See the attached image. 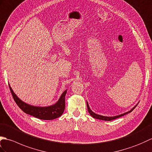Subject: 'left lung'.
I'll return each instance as SVG.
<instances>
[{
	"label": "left lung",
	"instance_id": "obj_1",
	"mask_svg": "<svg viewBox=\"0 0 152 152\" xmlns=\"http://www.w3.org/2000/svg\"><path fill=\"white\" fill-rule=\"evenodd\" d=\"M86 104H87V108H88V113H90V114L91 116H92L93 118H96V119H99V120H105V121H110V120H114V119H116V118H118L121 117V116H124L125 114H127L128 113H131V111H132L134 108L136 107V106L133 107L132 109H131V110H129V112H127L126 113H124L122 114H120V115H118V116H113V117H107V116H102V115H99V114H97L96 113H93L92 110H91V109H90V107L88 106V103L86 102Z\"/></svg>",
	"mask_w": 152,
	"mask_h": 152
}]
</instances>
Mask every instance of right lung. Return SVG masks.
Returning <instances> with one entry per match:
<instances>
[{"instance_id": "obj_1", "label": "right lung", "mask_w": 152, "mask_h": 152, "mask_svg": "<svg viewBox=\"0 0 152 152\" xmlns=\"http://www.w3.org/2000/svg\"><path fill=\"white\" fill-rule=\"evenodd\" d=\"M10 90L11 91L13 98L15 102L18 104V107L21 109L23 112L30 114L32 116H34L37 118L41 120H50L57 118L60 117L63 114L65 109V96L67 92V90L64 91L60 96L58 102L53 105L45 107H39L30 105V104L24 103L19 99L17 96L13 92V91L10 86Z\"/></svg>"}]
</instances>
